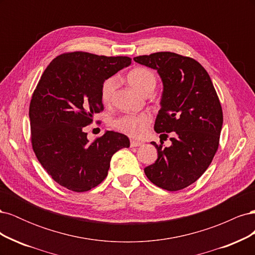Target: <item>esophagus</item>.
<instances>
[{
  "instance_id": "34e87169",
  "label": "esophagus",
  "mask_w": 255,
  "mask_h": 255,
  "mask_svg": "<svg viewBox=\"0 0 255 255\" xmlns=\"http://www.w3.org/2000/svg\"><path fill=\"white\" fill-rule=\"evenodd\" d=\"M143 142L141 141H136V140H130V146H140L142 145Z\"/></svg>"
}]
</instances>
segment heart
<instances>
[{
    "label": "heart",
    "instance_id": "heart-1",
    "mask_svg": "<svg viewBox=\"0 0 255 255\" xmlns=\"http://www.w3.org/2000/svg\"><path fill=\"white\" fill-rule=\"evenodd\" d=\"M128 82L143 95H149L156 86V78L149 69L138 67L128 73ZM118 86V80L115 76L104 81L101 87V101L104 104H110L114 96V92ZM151 123V116L146 113L129 114L113 121V128L119 132L126 134L132 138H141L145 135Z\"/></svg>",
    "mask_w": 255,
    "mask_h": 255
}]
</instances>
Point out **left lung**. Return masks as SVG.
<instances>
[{
    "label": "left lung",
    "mask_w": 255,
    "mask_h": 255,
    "mask_svg": "<svg viewBox=\"0 0 255 255\" xmlns=\"http://www.w3.org/2000/svg\"><path fill=\"white\" fill-rule=\"evenodd\" d=\"M157 70L164 90L154 125L157 133H171V145L151 143L157 159L144 168L146 177L168 191L181 190L201 176L218 150L223 115L210 75L197 60L172 52L134 57Z\"/></svg>",
    "instance_id": "obj_1"
}]
</instances>
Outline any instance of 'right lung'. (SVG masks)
<instances>
[{
    "label": "right lung",
    "mask_w": 255,
    "mask_h": 255,
    "mask_svg": "<svg viewBox=\"0 0 255 255\" xmlns=\"http://www.w3.org/2000/svg\"><path fill=\"white\" fill-rule=\"evenodd\" d=\"M130 60L64 53L41 75L29 104L30 140L39 163L60 186L75 192L98 186L109 173L112 156L129 146L126 135L113 130L89 142L84 128L104 110L100 97L104 81Z\"/></svg>",
    "instance_id": "add662e5"
}]
</instances>
